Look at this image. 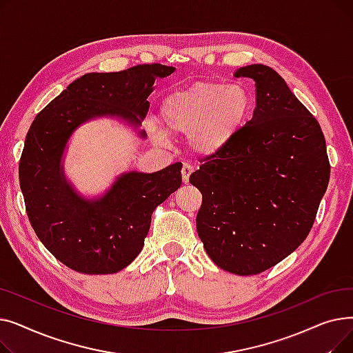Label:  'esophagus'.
I'll return each instance as SVG.
<instances>
[{
	"mask_svg": "<svg viewBox=\"0 0 353 353\" xmlns=\"http://www.w3.org/2000/svg\"><path fill=\"white\" fill-rule=\"evenodd\" d=\"M193 173V167L190 164H183L181 167V180L183 183H189L190 174Z\"/></svg>",
	"mask_w": 353,
	"mask_h": 353,
	"instance_id": "esophagus-1",
	"label": "esophagus"
}]
</instances>
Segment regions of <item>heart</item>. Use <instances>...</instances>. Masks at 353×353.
I'll list each match as a JSON object with an SVG mask.
<instances>
[{"label": "heart", "instance_id": "b5f03b06", "mask_svg": "<svg viewBox=\"0 0 353 353\" xmlns=\"http://www.w3.org/2000/svg\"><path fill=\"white\" fill-rule=\"evenodd\" d=\"M252 108L245 87L214 81H197L173 91L160 107L165 133L189 136L192 150L201 157H213L232 143ZM154 136L161 139V133Z\"/></svg>", "mask_w": 353, "mask_h": 353}]
</instances>
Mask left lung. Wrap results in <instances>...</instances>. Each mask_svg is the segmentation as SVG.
Here are the masks:
<instances>
[{"label": "left lung", "instance_id": "1", "mask_svg": "<svg viewBox=\"0 0 353 353\" xmlns=\"http://www.w3.org/2000/svg\"><path fill=\"white\" fill-rule=\"evenodd\" d=\"M233 76L254 81L253 117L190 183L203 196L196 228L206 253L220 269L248 276L302 245L330 165L319 123L279 74L252 64Z\"/></svg>", "mask_w": 353, "mask_h": 353}]
</instances>
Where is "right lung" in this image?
Segmentation results:
<instances>
[{
	"label": "right lung",
	"instance_id": "right-lung-1",
	"mask_svg": "<svg viewBox=\"0 0 353 353\" xmlns=\"http://www.w3.org/2000/svg\"><path fill=\"white\" fill-rule=\"evenodd\" d=\"M174 67L143 64L119 72H88L37 114L20 160V186L30 223L48 252L87 274L117 273L144 246L154 209L181 184L174 163L156 173L124 172L97 197L83 196L64 173L67 144L79 127L116 119L140 130L156 79Z\"/></svg>",
	"mask_w": 353,
	"mask_h": 353
}]
</instances>
